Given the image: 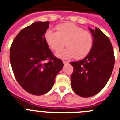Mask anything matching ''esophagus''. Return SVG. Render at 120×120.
Instances as JSON below:
<instances>
[{
  "label": "esophagus",
  "mask_w": 120,
  "mask_h": 120,
  "mask_svg": "<svg viewBox=\"0 0 120 120\" xmlns=\"http://www.w3.org/2000/svg\"><path fill=\"white\" fill-rule=\"evenodd\" d=\"M63 62H64V65H66V64H68L69 63L68 61H66V60H63Z\"/></svg>",
  "instance_id": "esophagus-1"
}]
</instances>
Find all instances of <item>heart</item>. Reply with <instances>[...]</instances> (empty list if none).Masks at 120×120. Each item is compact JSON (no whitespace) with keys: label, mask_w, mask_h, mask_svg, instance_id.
Returning a JSON list of instances; mask_svg holds the SVG:
<instances>
[{"label":"heart","mask_w":120,"mask_h":120,"mask_svg":"<svg viewBox=\"0 0 120 120\" xmlns=\"http://www.w3.org/2000/svg\"><path fill=\"white\" fill-rule=\"evenodd\" d=\"M56 29L57 32L47 30L44 38L48 45L55 52L61 50L66 42L67 48L57 53L56 56L62 58L75 57L82 59L89 54L94 43L93 35L90 32L71 22L59 24Z\"/></svg>","instance_id":"obj_1"}]
</instances>
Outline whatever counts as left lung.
Listing matches in <instances>:
<instances>
[{"label":"left lung","mask_w":120,"mask_h":120,"mask_svg":"<svg viewBox=\"0 0 120 120\" xmlns=\"http://www.w3.org/2000/svg\"><path fill=\"white\" fill-rule=\"evenodd\" d=\"M89 29L94 38L91 50L83 60L70 62L73 67L71 88L82 97L94 96L105 87L115 64L113 48L109 38L98 28Z\"/></svg>","instance_id":"left-lung-1"}]
</instances>
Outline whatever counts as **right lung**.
Returning <instances> with one entry per match:
<instances>
[{"instance_id": "right-lung-1", "label": "right lung", "mask_w": 120, "mask_h": 120, "mask_svg": "<svg viewBox=\"0 0 120 120\" xmlns=\"http://www.w3.org/2000/svg\"><path fill=\"white\" fill-rule=\"evenodd\" d=\"M49 27L48 21L33 23L18 34L10 49L15 79L23 90L34 95L49 92L64 67L45 41L44 34Z\"/></svg>"}]
</instances>
